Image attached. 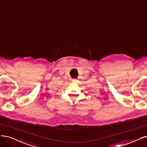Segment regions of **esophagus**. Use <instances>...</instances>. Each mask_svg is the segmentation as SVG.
I'll list each match as a JSON object with an SVG mask.
<instances>
[{
    "label": "esophagus",
    "instance_id": "34e87169",
    "mask_svg": "<svg viewBox=\"0 0 147 147\" xmlns=\"http://www.w3.org/2000/svg\"><path fill=\"white\" fill-rule=\"evenodd\" d=\"M73 82H76V79H73Z\"/></svg>",
    "mask_w": 147,
    "mask_h": 147
}]
</instances>
